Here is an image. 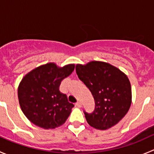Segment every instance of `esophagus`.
I'll return each instance as SVG.
<instances>
[{
	"instance_id": "esophagus-1",
	"label": "esophagus",
	"mask_w": 154,
	"mask_h": 154,
	"mask_svg": "<svg viewBox=\"0 0 154 154\" xmlns=\"http://www.w3.org/2000/svg\"><path fill=\"white\" fill-rule=\"evenodd\" d=\"M75 105H76V106H77V107H81V106H82V103H80V101H77V103H75Z\"/></svg>"
}]
</instances>
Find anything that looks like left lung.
I'll list each match as a JSON object with an SVG mask.
<instances>
[{
  "label": "left lung",
  "mask_w": 154,
  "mask_h": 154,
  "mask_svg": "<svg viewBox=\"0 0 154 154\" xmlns=\"http://www.w3.org/2000/svg\"><path fill=\"white\" fill-rule=\"evenodd\" d=\"M76 72L94 99V111H84L88 125L97 130H106L119 123L132 102L131 85L127 76L118 68L100 61L77 64Z\"/></svg>",
  "instance_id": "obj_1"
}]
</instances>
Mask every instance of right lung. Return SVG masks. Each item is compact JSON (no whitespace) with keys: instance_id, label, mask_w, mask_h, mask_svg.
<instances>
[{"instance_id":"obj_1","label":"right lung","mask_w":154,"mask_h":154,"mask_svg":"<svg viewBox=\"0 0 154 154\" xmlns=\"http://www.w3.org/2000/svg\"><path fill=\"white\" fill-rule=\"evenodd\" d=\"M74 67V64H69L60 68L49 63L23 77L18 88V100L23 113L32 124L48 130L66 122L74 105L59 88Z\"/></svg>"}]
</instances>
